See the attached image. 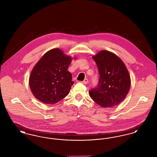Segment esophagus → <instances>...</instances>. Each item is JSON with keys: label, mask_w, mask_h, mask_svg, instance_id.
<instances>
[{"label": "esophagus", "mask_w": 157, "mask_h": 157, "mask_svg": "<svg viewBox=\"0 0 157 157\" xmlns=\"http://www.w3.org/2000/svg\"><path fill=\"white\" fill-rule=\"evenodd\" d=\"M82 82L83 84H86V83L88 82V79L86 78V79H85Z\"/></svg>", "instance_id": "1"}]
</instances>
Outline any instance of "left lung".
Wrapping results in <instances>:
<instances>
[{"label": "left lung", "instance_id": "left-lung-1", "mask_svg": "<svg viewBox=\"0 0 157 157\" xmlns=\"http://www.w3.org/2000/svg\"><path fill=\"white\" fill-rule=\"evenodd\" d=\"M92 58L100 74L97 88L89 92L90 97L103 108H111L127 97L131 86V78L123 61L115 53L102 50Z\"/></svg>", "mask_w": 157, "mask_h": 157}]
</instances>
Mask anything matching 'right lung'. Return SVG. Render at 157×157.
Here are the masks:
<instances>
[{"instance_id":"add662e5","label":"right lung","mask_w":157,"mask_h":157,"mask_svg":"<svg viewBox=\"0 0 157 157\" xmlns=\"http://www.w3.org/2000/svg\"><path fill=\"white\" fill-rule=\"evenodd\" d=\"M72 60L59 48L45 53L29 76V86L35 97L44 104H54L67 96L74 84L67 71Z\"/></svg>"}]
</instances>
